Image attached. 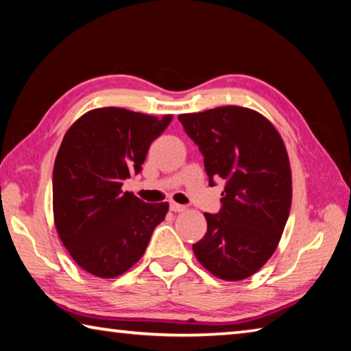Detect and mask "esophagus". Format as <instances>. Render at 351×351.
<instances>
[{"label":"esophagus","mask_w":351,"mask_h":351,"mask_svg":"<svg viewBox=\"0 0 351 351\" xmlns=\"http://www.w3.org/2000/svg\"><path fill=\"white\" fill-rule=\"evenodd\" d=\"M169 210L174 213H182V211H185V206L176 204V202H169Z\"/></svg>","instance_id":"esophagus-1"}]
</instances>
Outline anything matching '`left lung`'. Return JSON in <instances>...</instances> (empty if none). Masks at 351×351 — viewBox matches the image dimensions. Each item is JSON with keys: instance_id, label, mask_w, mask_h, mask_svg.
Wrapping results in <instances>:
<instances>
[{"instance_id": "1", "label": "left lung", "mask_w": 351, "mask_h": 351, "mask_svg": "<svg viewBox=\"0 0 351 351\" xmlns=\"http://www.w3.org/2000/svg\"><path fill=\"white\" fill-rule=\"evenodd\" d=\"M179 120L204 156L205 171L225 180L222 208L205 213L197 261L223 280H242L265 265L278 248L291 208V169L284 140L262 114L222 106Z\"/></svg>"}]
</instances>
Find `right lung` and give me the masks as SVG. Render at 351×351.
<instances>
[{"label": "right lung", "mask_w": 351, "mask_h": 351, "mask_svg": "<svg viewBox=\"0 0 351 351\" xmlns=\"http://www.w3.org/2000/svg\"><path fill=\"white\" fill-rule=\"evenodd\" d=\"M172 120L123 108H98L66 132L55 158L53 220L77 265L103 279L140 261L168 202L145 204L123 191L141 171L147 149Z\"/></svg>", "instance_id": "right-lung-1"}]
</instances>
